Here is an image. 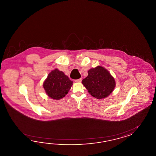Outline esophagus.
Instances as JSON below:
<instances>
[{"mask_svg":"<svg viewBox=\"0 0 156 156\" xmlns=\"http://www.w3.org/2000/svg\"><path fill=\"white\" fill-rule=\"evenodd\" d=\"M82 81V79H79L75 80L76 83H81Z\"/></svg>","mask_w":156,"mask_h":156,"instance_id":"obj_1","label":"esophagus"}]
</instances>
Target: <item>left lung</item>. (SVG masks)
Instances as JSON below:
<instances>
[{
  "label": "left lung",
  "mask_w": 156,
  "mask_h": 156,
  "mask_svg": "<svg viewBox=\"0 0 156 156\" xmlns=\"http://www.w3.org/2000/svg\"><path fill=\"white\" fill-rule=\"evenodd\" d=\"M82 83L90 94L98 99L109 96L115 87L116 83L109 71L101 66L90 69Z\"/></svg>",
  "instance_id": "left-lung-1"
}]
</instances>
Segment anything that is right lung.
<instances>
[{
  "label": "right lung",
  "mask_w": 156,
  "mask_h": 156,
  "mask_svg": "<svg viewBox=\"0 0 156 156\" xmlns=\"http://www.w3.org/2000/svg\"><path fill=\"white\" fill-rule=\"evenodd\" d=\"M73 84L62 71L55 69L48 73L43 83L47 95L53 100H60L66 96Z\"/></svg>",
  "instance_id": "1"
}]
</instances>
